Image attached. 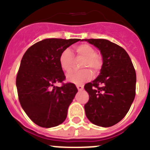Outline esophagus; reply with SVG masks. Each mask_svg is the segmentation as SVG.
I'll return each instance as SVG.
<instances>
[{
  "label": "esophagus",
  "mask_w": 150,
  "mask_h": 150,
  "mask_svg": "<svg viewBox=\"0 0 150 150\" xmlns=\"http://www.w3.org/2000/svg\"><path fill=\"white\" fill-rule=\"evenodd\" d=\"M76 88L79 91H82L83 89V86H81V85H76Z\"/></svg>",
  "instance_id": "34e87169"
}]
</instances>
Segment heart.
Wrapping results in <instances>:
<instances>
[{
	"label": "heart",
	"instance_id": "obj_1",
	"mask_svg": "<svg viewBox=\"0 0 150 150\" xmlns=\"http://www.w3.org/2000/svg\"><path fill=\"white\" fill-rule=\"evenodd\" d=\"M76 56L83 58L79 71H74L67 75V79L75 84H82L88 81L92 77V72L88 68L92 70L97 74L100 70L103 64V60L100 55L96 53L95 49L89 44L83 43L74 47ZM59 62L61 68L64 72L71 71L74 63V55L69 49H65L61 52L59 58Z\"/></svg>",
	"mask_w": 150,
	"mask_h": 150
}]
</instances>
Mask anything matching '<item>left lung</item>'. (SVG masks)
I'll return each instance as SVG.
<instances>
[{"mask_svg": "<svg viewBox=\"0 0 150 150\" xmlns=\"http://www.w3.org/2000/svg\"><path fill=\"white\" fill-rule=\"evenodd\" d=\"M100 50L103 57L100 73L85 85L89 95L85 104L91 122L110 127L121 121L132 106L136 94V72L127 52L104 39H85Z\"/></svg>", "mask_w": 150, "mask_h": 150, "instance_id": "1", "label": "left lung"}]
</instances>
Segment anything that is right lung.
I'll return each mask as SVG.
<instances>
[{
  "instance_id": "add662e5",
  "label": "right lung",
  "mask_w": 150,
  "mask_h": 150,
  "mask_svg": "<svg viewBox=\"0 0 150 150\" xmlns=\"http://www.w3.org/2000/svg\"><path fill=\"white\" fill-rule=\"evenodd\" d=\"M80 39L50 38L39 41L24 54L16 76L18 100L22 109L36 125L52 128L62 124L77 92L61 68V52ZM61 82L62 86L55 87Z\"/></svg>"
}]
</instances>
